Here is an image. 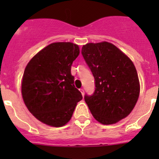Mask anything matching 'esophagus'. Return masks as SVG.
Segmentation results:
<instances>
[{"label": "esophagus", "instance_id": "34e87169", "mask_svg": "<svg viewBox=\"0 0 159 159\" xmlns=\"http://www.w3.org/2000/svg\"><path fill=\"white\" fill-rule=\"evenodd\" d=\"M80 91H81V94H82V96H84V90L83 89H80Z\"/></svg>", "mask_w": 159, "mask_h": 159}]
</instances>
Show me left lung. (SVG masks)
<instances>
[{"label":"left lung","mask_w":159,"mask_h":159,"mask_svg":"<svg viewBox=\"0 0 159 159\" xmlns=\"http://www.w3.org/2000/svg\"><path fill=\"white\" fill-rule=\"evenodd\" d=\"M81 54L94 78L95 90L84 101L94 118L103 125L123 119L134 108L140 92L133 62L111 43H89Z\"/></svg>","instance_id":"obj_1"}]
</instances>
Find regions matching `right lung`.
Here are the masks:
<instances>
[{
    "mask_svg": "<svg viewBox=\"0 0 159 159\" xmlns=\"http://www.w3.org/2000/svg\"><path fill=\"white\" fill-rule=\"evenodd\" d=\"M79 53V47L73 43H52L34 56L25 68L23 100L30 113L48 125L61 127L67 124L82 99L70 74Z\"/></svg>",
    "mask_w": 159,
    "mask_h": 159,
    "instance_id": "right-lung-1",
    "label": "right lung"
}]
</instances>
